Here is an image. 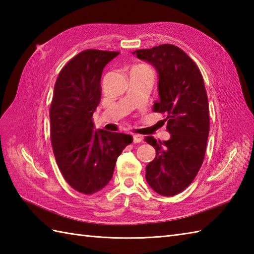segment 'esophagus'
Wrapping results in <instances>:
<instances>
[{"instance_id":"esophagus-1","label":"esophagus","mask_w":254,"mask_h":254,"mask_svg":"<svg viewBox=\"0 0 254 254\" xmlns=\"http://www.w3.org/2000/svg\"><path fill=\"white\" fill-rule=\"evenodd\" d=\"M143 141V137L141 135H138V134H134L133 135V142L134 143H141Z\"/></svg>"}]
</instances>
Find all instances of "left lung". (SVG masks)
Instances as JSON below:
<instances>
[{
	"label": "left lung",
	"instance_id": "1",
	"mask_svg": "<svg viewBox=\"0 0 254 254\" xmlns=\"http://www.w3.org/2000/svg\"><path fill=\"white\" fill-rule=\"evenodd\" d=\"M158 73L159 100L154 111L165 113L168 141L153 136L145 142L156 149L146 166V181L160 195L172 196L191 185L203 164L209 133V110L204 79L197 65L174 45L133 52Z\"/></svg>",
	"mask_w": 254,
	"mask_h": 254
}]
</instances>
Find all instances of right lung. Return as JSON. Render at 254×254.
I'll return each mask as SVG.
<instances>
[{"mask_svg":"<svg viewBox=\"0 0 254 254\" xmlns=\"http://www.w3.org/2000/svg\"><path fill=\"white\" fill-rule=\"evenodd\" d=\"M118 55L82 51L64 65L55 85L50 107L53 154L64 179L83 194H94L109 183L118 157L133 142L128 134L94 131L101 74Z\"/></svg>","mask_w":254,"mask_h":254,"instance_id":"right-lung-1","label":"right lung"}]
</instances>
